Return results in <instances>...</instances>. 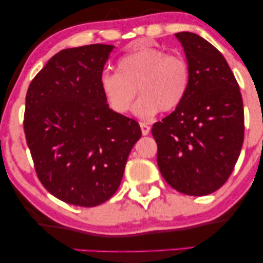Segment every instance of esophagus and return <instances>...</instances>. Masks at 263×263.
Instances as JSON below:
<instances>
[{
  "label": "esophagus",
  "instance_id": "esophagus-1",
  "mask_svg": "<svg viewBox=\"0 0 263 263\" xmlns=\"http://www.w3.org/2000/svg\"><path fill=\"white\" fill-rule=\"evenodd\" d=\"M140 127H141V131H142V135L143 136H147L149 134V131H151V127L148 125H147V123H144V122H141L140 123Z\"/></svg>",
  "mask_w": 263,
  "mask_h": 263
}]
</instances>
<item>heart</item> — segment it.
<instances>
[{"instance_id":"obj_1","label":"heart","mask_w":263,"mask_h":263,"mask_svg":"<svg viewBox=\"0 0 263 263\" xmlns=\"http://www.w3.org/2000/svg\"><path fill=\"white\" fill-rule=\"evenodd\" d=\"M189 66L182 57L170 55L158 48H140L121 57L117 71H104L101 91L115 112L131 110L137 87L141 99L135 114L143 120L159 111H172L182 104L189 89Z\"/></svg>"}]
</instances>
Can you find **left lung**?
<instances>
[{"instance_id": "obj_1", "label": "left lung", "mask_w": 263, "mask_h": 263, "mask_svg": "<svg viewBox=\"0 0 263 263\" xmlns=\"http://www.w3.org/2000/svg\"><path fill=\"white\" fill-rule=\"evenodd\" d=\"M190 71L182 104L152 135L157 163L172 188L201 197L221 188L243 143V104L240 87L224 55L200 35L176 33Z\"/></svg>"}]
</instances>
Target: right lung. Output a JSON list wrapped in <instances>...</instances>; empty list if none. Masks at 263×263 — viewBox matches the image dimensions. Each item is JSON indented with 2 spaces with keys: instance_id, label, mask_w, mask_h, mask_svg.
<instances>
[{
  "instance_id": "right-lung-1",
  "label": "right lung",
  "mask_w": 263,
  "mask_h": 263,
  "mask_svg": "<svg viewBox=\"0 0 263 263\" xmlns=\"http://www.w3.org/2000/svg\"><path fill=\"white\" fill-rule=\"evenodd\" d=\"M114 45L60 50L29 84L25 134L37 176L54 197L91 208L119 189L137 121L108 107L101 91L104 65Z\"/></svg>"
}]
</instances>
